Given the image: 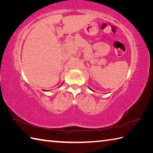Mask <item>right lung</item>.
<instances>
[{"label": "right lung", "mask_w": 153, "mask_h": 153, "mask_svg": "<svg viewBox=\"0 0 153 153\" xmlns=\"http://www.w3.org/2000/svg\"><path fill=\"white\" fill-rule=\"evenodd\" d=\"M45 91H46V90H45Z\"/></svg>", "instance_id": "1"}]
</instances>
